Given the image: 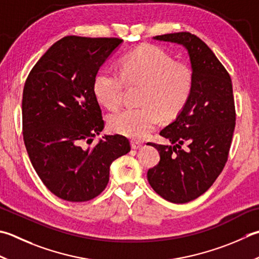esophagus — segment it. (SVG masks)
I'll use <instances>...</instances> for the list:
<instances>
[{"label":"esophagus","instance_id":"34e87169","mask_svg":"<svg viewBox=\"0 0 259 259\" xmlns=\"http://www.w3.org/2000/svg\"><path fill=\"white\" fill-rule=\"evenodd\" d=\"M141 147V144L137 143V141H131V148L133 149H139Z\"/></svg>","mask_w":259,"mask_h":259}]
</instances>
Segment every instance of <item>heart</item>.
I'll use <instances>...</instances> for the list:
<instances>
[{"label": "heart", "instance_id": "obj_1", "mask_svg": "<svg viewBox=\"0 0 259 259\" xmlns=\"http://www.w3.org/2000/svg\"><path fill=\"white\" fill-rule=\"evenodd\" d=\"M125 84L143 85L141 108H123L111 113L108 124L113 133L131 139H144L158 124L160 115L173 119L179 114L193 88V75L187 66L155 46H144L125 55L120 74L104 69L94 79V94L108 109L122 102Z\"/></svg>", "mask_w": 259, "mask_h": 259}]
</instances>
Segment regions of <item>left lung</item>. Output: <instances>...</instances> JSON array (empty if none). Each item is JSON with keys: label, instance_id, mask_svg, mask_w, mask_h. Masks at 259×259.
Returning a JSON list of instances; mask_svg holds the SVG:
<instances>
[{"label": "left lung", "instance_id": "left-lung-1", "mask_svg": "<svg viewBox=\"0 0 259 259\" xmlns=\"http://www.w3.org/2000/svg\"><path fill=\"white\" fill-rule=\"evenodd\" d=\"M182 45L190 57L193 88L173 122L160 131L171 145L148 144L160 160L147 173L157 194L171 203H187L210 189L224 169L235 130L232 83L213 52L190 32L156 35Z\"/></svg>", "mask_w": 259, "mask_h": 259}]
</instances>
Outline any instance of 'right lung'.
I'll return each instance as SVG.
<instances>
[{
	"instance_id": "1",
	"label": "right lung",
	"mask_w": 259,
	"mask_h": 259,
	"mask_svg": "<svg viewBox=\"0 0 259 259\" xmlns=\"http://www.w3.org/2000/svg\"><path fill=\"white\" fill-rule=\"evenodd\" d=\"M122 42L67 35L42 55L25 80V148L42 183L65 201L85 202L102 193L112 161L131 149L120 135L85 145L104 128L93 89L96 74Z\"/></svg>"
}]
</instances>
